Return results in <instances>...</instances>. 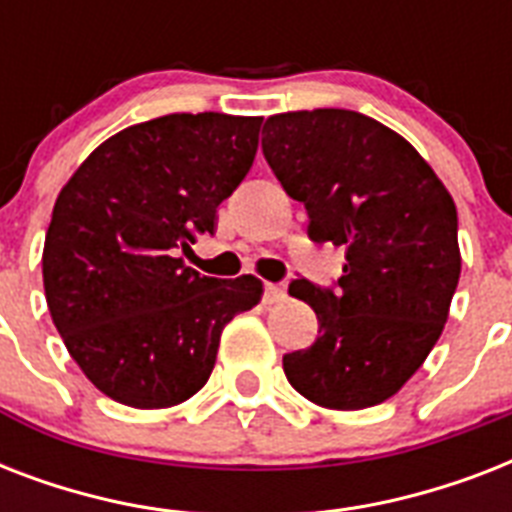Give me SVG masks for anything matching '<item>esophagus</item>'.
Listing matches in <instances>:
<instances>
[{
  "label": "esophagus",
  "mask_w": 512,
  "mask_h": 512,
  "mask_svg": "<svg viewBox=\"0 0 512 512\" xmlns=\"http://www.w3.org/2000/svg\"><path fill=\"white\" fill-rule=\"evenodd\" d=\"M287 295V287L284 284H265V303H279Z\"/></svg>",
  "instance_id": "34e87169"
}]
</instances>
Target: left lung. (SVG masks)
<instances>
[{"label": "left lung", "instance_id": "obj_1", "mask_svg": "<svg viewBox=\"0 0 512 512\" xmlns=\"http://www.w3.org/2000/svg\"><path fill=\"white\" fill-rule=\"evenodd\" d=\"M263 154L308 209V236L345 249L337 289L289 284L319 316V337L284 356V374L327 409L382 404L449 319L462 268L452 196L412 143L345 108L271 116Z\"/></svg>", "mask_w": 512, "mask_h": 512}]
</instances>
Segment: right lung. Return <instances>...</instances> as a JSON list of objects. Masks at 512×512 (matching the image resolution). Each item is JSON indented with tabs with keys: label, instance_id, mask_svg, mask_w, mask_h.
I'll list each match as a JSON object with an SVG mask.
<instances>
[{
	"label": "right lung",
	"instance_id": "obj_1",
	"mask_svg": "<svg viewBox=\"0 0 512 512\" xmlns=\"http://www.w3.org/2000/svg\"><path fill=\"white\" fill-rule=\"evenodd\" d=\"M260 116L170 114L100 143L58 193L42 276L52 324L87 380L124 406L167 409L204 388L225 324L263 297L177 257L215 231L247 177Z\"/></svg>",
	"mask_w": 512,
	"mask_h": 512
}]
</instances>
